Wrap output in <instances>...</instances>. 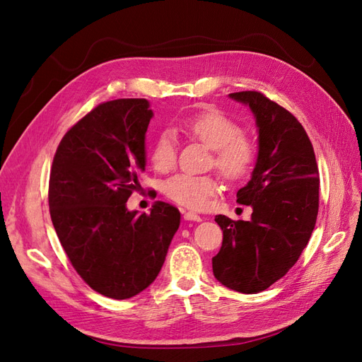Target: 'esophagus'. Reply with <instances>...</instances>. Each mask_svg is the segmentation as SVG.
Wrapping results in <instances>:
<instances>
[{"label": "esophagus", "instance_id": "obj_1", "mask_svg": "<svg viewBox=\"0 0 362 362\" xmlns=\"http://www.w3.org/2000/svg\"><path fill=\"white\" fill-rule=\"evenodd\" d=\"M184 218H185V221H193V222H201L202 221V217L198 213H193V211L184 213Z\"/></svg>", "mask_w": 362, "mask_h": 362}]
</instances>
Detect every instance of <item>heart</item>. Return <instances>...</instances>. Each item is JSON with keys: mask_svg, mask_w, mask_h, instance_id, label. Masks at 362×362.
Masks as SVG:
<instances>
[{"mask_svg": "<svg viewBox=\"0 0 362 362\" xmlns=\"http://www.w3.org/2000/svg\"><path fill=\"white\" fill-rule=\"evenodd\" d=\"M182 129L205 146L213 149V164L225 180L237 182L247 178L254 169L258 151L254 141L243 136L234 119L218 110H205L182 120ZM152 166L169 172L177 163V144L170 131L163 133L151 146ZM221 184L211 175L180 173L164 181L163 193L170 201L190 210H202L210 202Z\"/></svg>", "mask_w": 362, "mask_h": 362, "instance_id": "b5f03b06", "label": "heart"}]
</instances>
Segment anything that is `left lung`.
<instances>
[{"label": "left lung", "instance_id": "obj_1", "mask_svg": "<svg viewBox=\"0 0 362 362\" xmlns=\"http://www.w3.org/2000/svg\"><path fill=\"white\" fill-rule=\"evenodd\" d=\"M250 108L258 129V157L237 202L252 206L250 221L218 214L223 242L213 258L222 286L255 294L296 264L319 213V169L311 140L288 110L259 92L229 93Z\"/></svg>", "mask_w": 362, "mask_h": 362}]
</instances>
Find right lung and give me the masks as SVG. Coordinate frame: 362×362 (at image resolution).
Listing matches in <instances>:
<instances>
[{
	"label": "right lung",
	"instance_id": "add662e5",
	"mask_svg": "<svg viewBox=\"0 0 362 362\" xmlns=\"http://www.w3.org/2000/svg\"><path fill=\"white\" fill-rule=\"evenodd\" d=\"M154 116L146 100L95 107L62 139L49 175V213L71 264L107 298L129 299L156 281L180 211L157 201L151 214L127 201L145 170V137Z\"/></svg>",
	"mask_w": 362,
	"mask_h": 362
}]
</instances>
